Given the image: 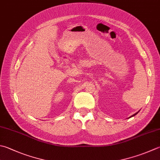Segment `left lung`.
I'll return each instance as SVG.
<instances>
[{"instance_id":"obj_1","label":"left lung","mask_w":160,"mask_h":160,"mask_svg":"<svg viewBox=\"0 0 160 160\" xmlns=\"http://www.w3.org/2000/svg\"><path fill=\"white\" fill-rule=\"evenodd\" d=\"M138 112H137V113H135V114H133L132 116H131V117H134V116H135V115H136V114H137V113H138Z\"/></svg>"}]
</instances>
